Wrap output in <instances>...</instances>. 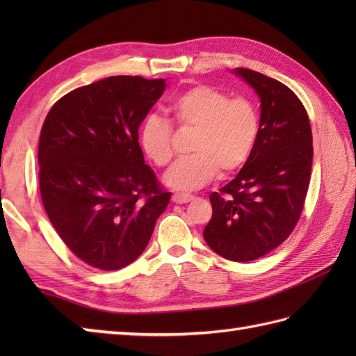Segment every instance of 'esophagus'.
I'll return each mask as SVG.
<instances>
[{
  "instance_id": "obj_1",
  "label": "esophagus",
  "mask_w": 356,
  "mask_h": 356,
  "mask_svg": "<svg viewBox=\"0 0 356 356\" xmlns=\"http://www.w3.org/2000/svg\"><path fill=\"white\" fill-rule=\"evenodd\" d=\"M193 199H194V195L186 194V193H176V194H172V202H174V203H180V205H182V203L191 202Z\"/></svg>"
}]
</instances>
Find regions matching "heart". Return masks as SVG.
Returning a JSON list of instances; mask_svg holds the SVG:
<instances>
[{"mask_svg": "<svg viewBox=\"0 0 356 356\" xmlns=\"http://www.w3.org/2000/svg\"><path fill=\"white\" fill-rule=\"evenodd\" d=\"M172 122L194 130L191 156L180 159L166 171L163 182L177 191L205 186L218 171L222 176L238 171L251 156L259 138V113L243 97L229 96L211 86H194L168 104ZM139 143L151 162L165 166L172 159L171 127L165 119L149 115L139 127Z\"/></svg>", "mask_w": 356, "mask_h": 356, "instance_id": "b5f03b06", "label": "heart"}]
</instances>
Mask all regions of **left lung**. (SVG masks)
Returning <instances> with one entry per match:
<instances>
[{
    "instance_id": "8db88e82",
    "label": "left lung",
    "mask_w": 356,
    "mask_h": 356,
    "mask_svg": "<svg viewBox=\"0 0 356 356\" xmlns=\"http://www.w3.org/2000/svg\"><path fill=\"white\" fill-rule=\"evenodd\" d=\"M260 97L259 138L237 177L209 195L213 217L203 238L232 261H252L289 237L312 171V130L291 88L264 74L232 70Z\"/></svg>"
}]
</instances>
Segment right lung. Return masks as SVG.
I'll return each mask as SVG.
<instances>
[{
    "label": "right lung",
    "mask_w": 356,
    "mask_h": 356,
    "mask_svg": "<svg viewBox=\"0 0 356 356\" xmlns=\"http://www.w3.org/2000/svg\"><path fill=\"white\" fill-rule=\"evenodd\" d=\"M165 79L110 76L61 97L44 120L38 163L41 197L70 251L102 270L145 251L171 193L143 159L139 127Z\"/></svg>",
    "instance_id": "right-lung-1"
}]
</instances>
